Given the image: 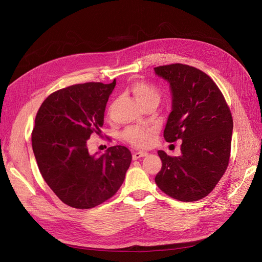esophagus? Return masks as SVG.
Returning a JSON list of instances; mask_svg holds the SVG:
<instances>
[{
	"label": "esophagus",
	"instance_id": "1",
	"mask_svg": "<svg viewBox=\"0 0 262 262\" xmlns=\"http://www.w3.org/2000/svg\"><path fill=\"white\" fill-rule=\"evenodd\" d=\"M146 155H148L146 152H137V153H134V154H133L132 158H133V160H138V158L144 157V156H146Z\"/></svg>",
	"mask_w": 262,
	"mask_h": 262
}]
</instances>
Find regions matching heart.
<instances>
[{"label":"heart","mask_w":262,"mask_h":262,"mask_svg":"<svg viewBox=\"0 0 262 262\" xmlns=\"http://www.w3.org/2000/svg\"><path fill=\"white\" fill-rule=\"evenodd\" d=\"M130 90L141 106L147 104V102H157L158 104L161 100V94L156 87L144 81L133 82ZM154 134L155 130L153 128H148V126H130L123 132L122 138L133 146L145 148L153 143Z\"/></svg>","instance_id":"b5f03b06"}]
</instances>
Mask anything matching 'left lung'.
Here are the masks:
<instances>
[{
    "label": "left lung",
    "instance_id": "1",
    "mask_svg": "<svg viewBox=\"0 0 262 262\" xmlns=\"http://www.w3.org/2000/svg\"><path fill=\"white\" fill-rule=\"evenodd\" d=\"M154 71L169 84L171 94L164 138L170 143L182 141L180 156L157 152L162 169L155 182L179 201L203 199L227 168L233 133L231 112L216 84L202 71L180 63Z\"/></svg>",
    "mask_w": 262,
    "mask_h": 262
}]
</instances>
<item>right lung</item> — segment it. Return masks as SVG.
Here are the masks:
<instances>
[{"mask_svg":"<svg viewBox=\"0 0 262 262\" xmlns=\"http://www.w3.org/2000/svg\"><path fill=\"white\" fill-rule=\"evenodd\" d=\"M116 80L85 83L51 94L39 108L31 144L41 176L59 199L75 209H91L121 187L132 155L125 146L90 154L87 140L101 134L105 109Z\"/></svg>","mask_w":262,"mask_h":262,"instance_id":"obj_1","label":"right lung"}]
</instances>
